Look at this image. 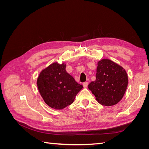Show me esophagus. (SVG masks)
<instances>
[{
  "label": "esophagus",
  "mask_w": 149,
  "mask_h": 149,
  "mask_svg": "<svg viewBox=\"0 0 149 149\" xmlns=\"http://www.w3.org/2000/svg\"><path fill=\"white\" fill-rule=\"evenodd\" d=\"M88 86V82H85L83 83V86L84 88H87Z\"/></svg>",
  "instance_id": "esophagus-1"
}]
</instances>
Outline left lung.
Wrapping results in <instances>:
<instances>
[{
    "instance_id": "8db88e82",
    "label": "left lung",
    "mask_w": 149,
    "mask_h": 149,
    "mask_svg": "<svg viewBox=\"0 0 149 149\" xmlns=\"http://www.w3.org/2000/svg\"><path fill=\"white\" fill-rule=\"evenodd\" d=\"M128 75L123 67L109 59L97 62L96 79L88 88L102 106L116 105L123 99L128 85Z\"/></svg>"
}]
</instances>
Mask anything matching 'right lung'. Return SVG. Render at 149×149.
<instances>
[{"label":"right lung","instance_id":"right-lung-1","mask_svg":"<svg viewBox=\"0 0 149 149\" xmlns=\"http://www.w3.org/2000/svg\"><path fill=\"white\" fill-rule=\"evenodd\" d=\"M65 63H53L40 73L37 84L40 95L47 104L61 110L71 104L83 86L66 71Z\"/></svg>","mask_w":149,"mask_h":149}]
</instances>
